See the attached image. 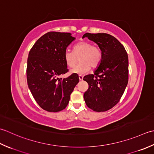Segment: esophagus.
<instances>
[{"label":"esophagus","mask_w":154,"mask_h":154,"mask_svg":"<svg viewBox=\"0 0 154 154\" xmlns=\"http://www.w3.org/2000/svg\"><path fill=\"white\" fill-rule=\"evenodd\" d=\"M83 76H82V75H79V80H80V81H82V80H83Z\"/></svg>","instance_id":"esophagus-1"}]
</instances>
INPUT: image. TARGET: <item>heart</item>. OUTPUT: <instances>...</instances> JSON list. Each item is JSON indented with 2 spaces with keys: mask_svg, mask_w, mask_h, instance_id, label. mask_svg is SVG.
I'll return each instance as SVG.
<instances>
[{
  "mask_svg": "<svg viewBox=\"0 0 154 154\" xmlns=\"http://www.w3.org/2000/svg\"><path fill=\"white\" fill-rule=\"evenodd\" d=\"M66 64L72 68L80 58V63L71 70V73L82 75L90 70L91 66L96 68L102 60V52L98 46L90 42L82 41L74 46L73 52L66 51L64 55Z\"/></svg>",
  "mask_w": 154,
  "mask_h": 154,
  "instance_id": "heart-1",
  "label": "heart"
}]
</instances>
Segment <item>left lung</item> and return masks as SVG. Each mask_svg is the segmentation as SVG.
<instances>
[{
    "instance_id": "1",
    "label": "left lung",
    "mask_w": 154,
    "mask_h": 154,
    "mask_svg": "<svg viewBox=\"0 0 154 154\" xmlns=\"http://www.w3.org/2000/svg\"><path fill=\"white\" fill-rule=\"evenodd\" d=\"M85 37L98 45L102 58L94 74L83 78L89 85L84 98L92 110L106 112L117 104L127 86L128 54L124 46L110 34L87 32L82 36Z\"/></svg>"
}]
</instances>
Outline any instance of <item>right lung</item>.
<instances>
[{
    "label": "right lung",
    "mask_w": 154,
    "mask_h": 154,
    "mask_svg": "<svg viewBox=\"0 0 154 154\" xmlns=\"http://www.w3.org/2000/svg\"><path fill=\"white\" fill-rule=\"evenodd\" d=\"M74 40L71 33L49 32L40 37L29 52L28 86L38 104L46 111L57 112L64 109L79 82L76 74L59 78L68 71L64 55Z\"/></svg>",
    "instance_id": "right-lung-1"
}]
</instances>
